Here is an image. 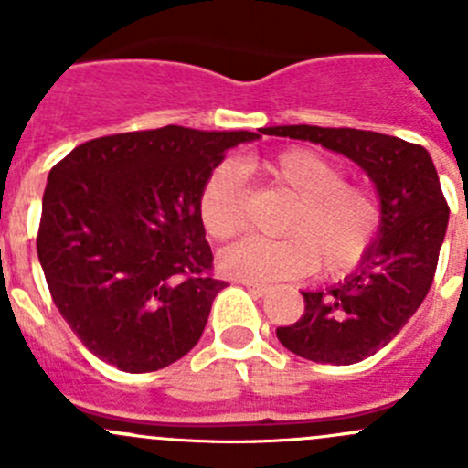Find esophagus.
<instances>
[{
    "mask_svg": "<svg viewBox=\"0 0 468 468\" xmlns=\"http://www.w3.org/2000/svg\"><path fill=\"white\" fill-rule=\"evenodd\" d=\"M244 287H247L249 292H251L253 296H264V294H269V292H271V287L269 285H258V282H242Z\"/></svg>",
    "mask_w": 468,
    "mask_h": 468,
    "instance_id": "1",
    "label": "esophagus"
}]
</instances>
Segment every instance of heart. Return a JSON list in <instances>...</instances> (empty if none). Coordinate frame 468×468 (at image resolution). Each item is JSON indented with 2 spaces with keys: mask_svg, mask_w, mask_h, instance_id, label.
Instances as JSON below:
<instances>
[{
  "mask_svg": "<svg viewBox=\"0 0 468 468\" xmlns=\"http://www.w3.org/2000/svg\"><path fill=\"white\" fill-rule=\"evenodd\" d=\"M261 174L294 199L282 217L281 239L247 238L219 253V269L249 282L303 278L319 269L324 278L356 271L374 249L382 210L374 192L348 183L328 155L292 146L261 163ZM197 212L207 238L226 242L247 226V187L233 163H221L201 186Z\"/></svg>",
  "mask_w": 468,
  "mask_h": 468,
  "instance_id": "1",
  "label": "heart"
}]
</instances>
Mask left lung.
I'll return each instance as SVG.
<instances>
[{
    "instance_id": "left-lung-1",
    "label": "left lung",
    "mask_w": 468,
    "mask_h": 468,
    "mask_svg": "<svg viewBox=\"0 0 468 468\" xmlns=\"http://www.w3.org/2000/svg\"><path fill=\"white\" fill-rule=\"evenodd\" d=\"M262 133L337 151L376 183L382 226L367 261L325 292H301L303 317L276 328L282 346L305 360L356 365L399 335L432 285L448 226L435 165L421 144L374 131L294 124Z\"/></svg>"
}]
</instances>
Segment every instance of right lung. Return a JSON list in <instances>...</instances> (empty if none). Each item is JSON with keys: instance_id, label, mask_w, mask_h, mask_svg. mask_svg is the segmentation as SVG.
Returning <instances> with one entry per match:
<instances>
[{"instance_id": "obj_1", "label": "right lung", "mask_w": 468, "mask_h": 468, "mask_svg": "<svg viewBox=\"0 0 468 468\" xmlns=\"http://www.w3.org/2000/svg\"><path fill=\"white\" fill-rule=\"evenodd\" d=\"M251 131L163 126L69 151L47 178L37 258L83 346L129 374L195 348L212 301V251L197 201L226 149Z\"/></svg>"}]
</instances>
